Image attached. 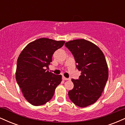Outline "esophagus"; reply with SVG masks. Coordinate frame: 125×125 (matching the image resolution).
<instances>
[{
  "label": "esophagus",
  "instance_id": "34e87169",
  "mask_svg": "<svg viewBox=\"0 0 125 125\" xmlns=\"http://www.w3.org/2000/svg\"><path fill=\"white\" fill-rule=\"evenodd\" d=\"M63 79L64 80V81H69V80L71 79H70V78H66V77L63 76Z\"/></svg>",
  "mask_w": 125,
  "mask_h": 125
}]
</instances>
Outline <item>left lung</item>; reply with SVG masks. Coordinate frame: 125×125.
Returning a JSON list of instances; mask_svg holds the SVG:
<instances>
[{"label":"left lung","instance_id":"left-lung-1","mask_svg":"<svg viewBox=\"0 0 125 125\" xmlns=\"http://www.w3.org/2000/svg\"><path fill=\"white\" fill-rule=\"evenodd\" d=\"M65 46L81 71L78 79H72L74 87L69 91V97L76 105L86 107L97 101L106 83L108 67L105 57L96 45L85 39L69 41Z\"/></svg>","mask_w":125,"mask_h":125}]
</instances>
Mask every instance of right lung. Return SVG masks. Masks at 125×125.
I'll use <instances>...</instances> for the list:
<instances>
[{
	"mask_svg": "<svg viewBox=\"0 0 125 125\" xmlns=\"http://www.w3.org/2000/svg\"><path fill=\"white\" fill-rule=\"evenodd\" d=\"M64 41L41 38L28 44L17 61L16 79L24 97L34 106L45 104L52 98L62 76L47 71L54 52Z\"/></svg>",
	"mask_w": 125,
	"mask_h": 125,
	"instance_id": "obj_1",
	"label": "right lung"
}]
</instances>
